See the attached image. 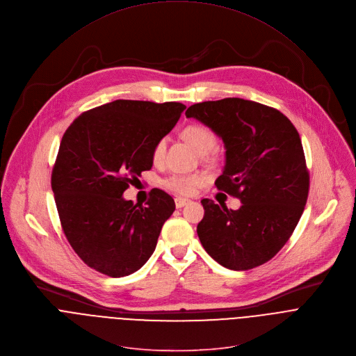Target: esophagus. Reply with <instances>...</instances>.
Segmentation results:
<instances>
[{
    "label": "esophagus",
    "instance_id": "1",
    "mask_svg": "<svg viewBox=\"0 0 356 356\" xmlns=\"http://www.w3.org/2000/svg\"><path fill=\"white\" fill-rule=\"evenodd\" d=\"M188 202H190V200L180 198V197H177V198L175 200V204H176V207H177V208H183V207H186Z\"/></svg>",
    "mask_w": 356,
    "mask_h": 356
}]
</instances>
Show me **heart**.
Returning a JSON list of instances; mask_svg holds the SVG:
<instances>
[{"mask_svg":"<svg viewBox=\"0 0 356 356\" xmlns=\"http://www.w3.org/2000/svg\"><path fill=\"white\" fill-rule=\"evenodd\" d=\"M181 137L186 143H188L201 155L211 152L216 147L215 133L211 129L201 126V124L187 126L181 131ZM165 151H166V140L162 138L156 143V145L154 148L152 159L155 162H161L165 155ZM204 180L205 179L202 175H190V176L177 175V176L170 177L166 181V186L179 194L188 195V194H193L195 191V188L204 183Z\"/></svg>","mask_w":356,"mask_h":356,"instance_id":"obj_1","label":"heart"}]
</instances>
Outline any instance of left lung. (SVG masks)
Masks as SVG:
<instances>
[{
  "label": "left lung",
  "mask_w": 356,
  "mask_h": 356,
  "mask_svg": "<svg viewBox=\"0 0 356 356\" xmlns=\"http://www.w3.org/2000/svg\"><path fill=\"white\" fill-rule=\"evenodd\" d=\"M223 143L225 166L215 184L241 198L239 209L204 198L197 226L205 252L220 266L245 271L271 260L295 230L309 193L299 133L277 108L241 97L187 108Z\"/></svg>",
  "instance_id": "8db88e82"
}]
</instances>
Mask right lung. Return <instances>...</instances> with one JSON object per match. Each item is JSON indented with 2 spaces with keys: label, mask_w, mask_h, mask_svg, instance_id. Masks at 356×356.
Returning <instances> with one entry per match:
<instances>
[{
  "label": "right lung",
  "mask_w": 356,
  "mask_h": 356,
  "mask_svg": "<svg viewBox=\"0 0 356 356\" xmlns=\"http://www.w3.org/2000/svg\"><path fill=\"white\" fill-rule=\"evenodd\" d=\"M184 108L177 102L118 99L82 113L63 136L51 188L67 239L90 268L126 277L155 252L173 198L155 188L143 207L123 193L152 168L156 143Z\"/></svg>",
  "instance_id": "obj_1"
}]
</instances>
